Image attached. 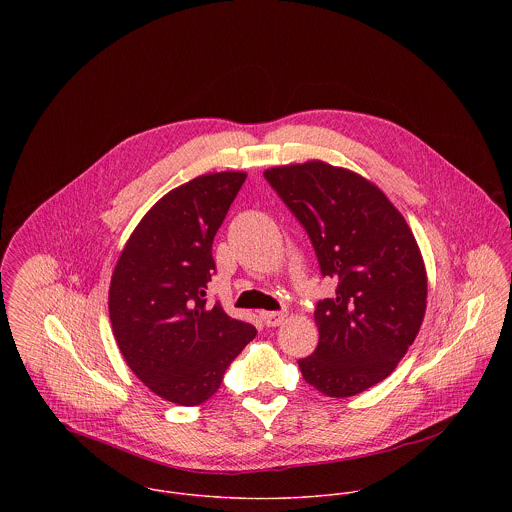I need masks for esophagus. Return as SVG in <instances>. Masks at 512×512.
Wrapping results in <instances>:
<instances>
[{"label":"esophagus","mask_w":512,"mask_h":512,"mask_svg":"<svg viewBox=\"0 0 512 512\" xmlns=\"http://www.w3.org/2000/svg\"><path fill=\"white\" fill-rule=\"evenodd\" d=\"M284 317H286L284 311H262V313H260V319H262L264 325H268V327H278V325H282Z\"/></svg>","instance_id":"1"}]
</instances>
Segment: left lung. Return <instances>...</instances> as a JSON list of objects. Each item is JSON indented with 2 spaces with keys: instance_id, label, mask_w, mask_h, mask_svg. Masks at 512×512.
<instances>
[{
  "instance_id": "1",
  "label": "left lung",
  "mask_w": 512,
  "mask_h": 512,
  "mask_svg": "<svg viewBox=\"0 0 512 512\" xmlns=\"http://www.w3.org/2000/svg\"><path fill=\"white\" fill-rule=\"evenodd\" d=\"M305 228L335 293L317 301L319 343L297 365L307 384L347 398L384 380L414 343L428 297L416 238L361 175L307 161L264 173Z\"/></svg>"
}]
</instances>
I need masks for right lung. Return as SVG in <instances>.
<instances>
[{"label": "right lung", "mask_w": 512, "mask_h": 512, "mask_svg": "<svg viewBox=\"0 0 512 512\" xmlns=\"http://www.w3.org/2000/svg\"><path fill=\"white\" fill-rule=\"evenodd\" d=\"M246 173L201 175L159 199L126 242L110 284V321L120 353L157 396L197 406L219 390L256 337L219 301L207 305L213 240Z\"/></svg>", "instance_id": "add662e5"}]
</instances>
